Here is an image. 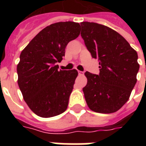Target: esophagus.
<instances>
[{
    "instance_id": "obj_1",
    "label": "esophagus",
    "mask_w": 146,
    "mask_h": 146,
    "mask_svg": "<svg viewBox=\"0 0 146 146\" xmlns=\"http://www.w3.org/2000/svg\"><path fill=\"white\" fill-rule=\"evenodd\" d=\"M78 73H79V75L80 76H83L84 75V73H83V72H82V71H78Z\"/></svg>"
}]
</instances>
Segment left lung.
Masks as SVG:
<instances>
[{"instance_id": "obj_1", "label": "left lung", "mask_w": 146, "mask_h": 146, "mask_svg": "<svg viewBox=\"0 0 146 146\" xmlns=\"http://www.w3.org/2000/svg\"><path fill=\"white\" fill-rule=\"evenodd\" d=\"M81 36L92 57L99 61L100 73L86 72L82 89L87 105L102 113L117 111L129 100L139 69L137 52L122 35L108 26L81 23Z\"/></svg>"}]
</instances>
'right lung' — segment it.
<instances>
[{"label": "right lung", "instance_id": "right-lung-1", "mask_svg": "<svg viewBox=\"0 0 146 146\" xmlns=\"http://www.w3.org/2000/svg\"><path fill=\"white\" fill-rule=\"evenodd\" d=\"M80 25L59 22L43 29L22 50L17 64L18 85L24 101L41 117L66 111L78 72L58 70L69 42L80 35Z\"/></svg>", "mask_w": 146, "mask_h": 146}]
</instances>
